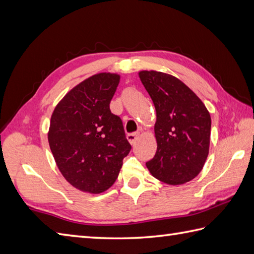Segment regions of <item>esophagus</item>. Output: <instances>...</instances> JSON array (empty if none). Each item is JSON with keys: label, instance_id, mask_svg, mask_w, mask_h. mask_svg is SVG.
<instances>
[{"label": "esophagus", "instance_id": "esophagus-1", "mask_svg": "<svg viewBox=\"0 0 254 254\" xmlns=\"http://www.w3.org/2000/svg\"><path fill=\"white\" fill-rule=\"evenodd\" d=\"M137 137H138V132H134V133H130V134H127V141L130 142V144H134L136 142V139H137Z\"/></svg>", "mask_w": 254, "mask_h": 254}]
</instances>
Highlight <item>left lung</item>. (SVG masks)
Segmentation results:
<instances>
[{
    "instance_id": "1",
    "label": "left lung",
    "mask_w": 254,
    "mask_h": 254,
    "mask_svg": "<svg viewBox=\"0 0 254 254\" xmlns=\"http://www.w3.org/2000/svg\"><path fill=\"white\" fill-rule=\"evenodd\" d=\"M141 82L156 109L157 150L146 163L161 182L179 186L194 179L209 150V112L202 100L180 79L157 71H141Z\"/></svg>"
}]
</instances>
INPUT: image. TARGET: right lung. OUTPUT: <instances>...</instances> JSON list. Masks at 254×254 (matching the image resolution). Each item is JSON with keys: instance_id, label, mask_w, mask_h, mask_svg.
<instances>
[{"instance_id": "obj_1", "label": "right lung", "mask_w": 254, "mask_h": 254, "mask_svg": "<svg viewBox=\"0 0 254 254\" xmlns=\"http://www.w3.org/2000/svg\"><path fill=\"white\" fill-rule=\"evenodd\" d=\"M119 82V74H95L69 90L51 116L52 155L62 176L79 191L108 190L131 150L121 119L109 106Z\"/></svg>"}]
</instances>
